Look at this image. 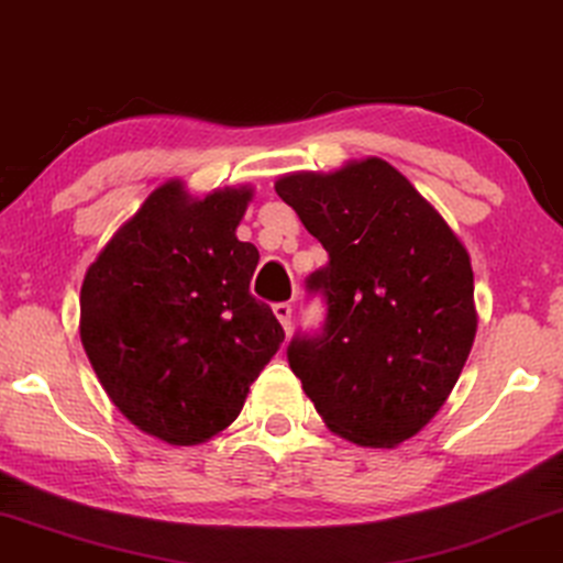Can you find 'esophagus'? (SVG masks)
<instances>
[{"label":"esophagus","instance_id":"34e87169","mask_svg":"<svg viewBox=\"0 0 563 563\" xmlns=\"http://www.w3.org/2000/svg\"><path fill=\"white\" fill-rule=\"evenodd\" d=\"M273 310H275V316H278V321L283 323L285 333H288L290 323H292V306L290 303H275Z\"/></svg>","mask_w":563,"mask_h":563}]
</instances>
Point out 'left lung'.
I'll use <instances>...</instances> for the list:
<instances>
[{
    "label": "left lung",
    "mask_w": 563,
    "mask_h": 563,
    "mask_svg": "<svg viewBox=\"0 0 563 563\" xmlns=\"http://www.w3.org/2000/svg\"><path fill=\"white\" fill-rule=\"evenodd\" d=\"M275 191L329 253L306 278L325 321L292 335V374L341 438L409 440L444 405L475 339L463 242L382 158L283 176Z\"/></svg>",
    "instance_id": "1"
}]
</instances>
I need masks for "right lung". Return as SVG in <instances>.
<instances>
[{"mask_svg":"<svg viewBox=\"0 0 563 563\" xmlns=\"http://www.w3.org/2000/svg\"><path fill=\"white\" fill-rule=\"evenodd\" d=\"M247 189L189 201L172 181L151 195L88 267L80 339L103 389L141 430L197 444L238 419L285 339L250 292L257 247L234 230Z\"/></svg>","mask_w":563,"mask_h":563,"instance_id":"obj_1","label":"right lung"}]
</instances>
